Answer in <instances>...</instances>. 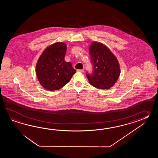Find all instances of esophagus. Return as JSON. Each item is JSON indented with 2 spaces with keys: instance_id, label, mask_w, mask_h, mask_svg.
<instances>
[{
  "instance_id": "1",
  "label": "esophagus",
  "mask_w": 158,
  "mask_h": 158,
  "mask_svg": "<svg viewBox=\"0 0 158 158\" xmlns=\"http://www.w3.org/2000/svg\"><path fill=\"white\" fill-rule=\"evenodd\" d=\"M77 72H81V73H83L84 72V69H77Z\"/></svg>"
}]
</instances>
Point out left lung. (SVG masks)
<instances>
[{"label": "left lung", "mask_w": 158, "mask_h": 158, "mask_svg": "<svg viewBox=\"0 0 158 158\" xmlns=\"http://www.w3.org/2000/svg\"><path fill=\"white\" fill-rule=\"evenodd\" d=\"M91 73L86 72L90 85L99 89H108L119 77L120 69L116 57L107 47L99 42L92 43L89 48Z\"/></svg>", "instance_id": "obj_1"}]
</instances>
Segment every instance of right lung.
<instances>
[{"label": "right lung", "mask_w": 158, "mask_h": 158, "mask_svg": "<svg viewBox=\"0 0 158 158\" xmlns=\"http://www.w3.org/2000/svg\"><path fill=\"white\" fill-rule=\"evenodd\" d=\"M67 46L57 42L47 47L36 65V74L40 85L46 89L59 90L71 80L76 72L69 62L64 60Z\"/></svg>", "instance_id": "1"}]
</instances>
